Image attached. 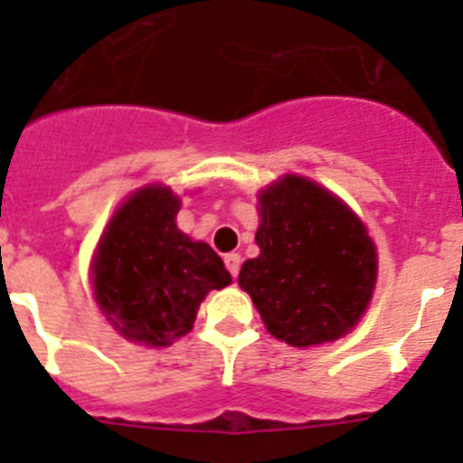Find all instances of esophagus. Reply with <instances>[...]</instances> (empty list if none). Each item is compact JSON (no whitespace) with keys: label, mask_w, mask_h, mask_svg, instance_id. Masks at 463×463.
Masks as SVG:
<instances>
[{"label":"esophagus","mask_w":463,"mask_h":463,"mask_svg":"<svg viewBox=\"0 0 463 463\" xmlns=\"http://www.w3.org/2000/svg\"><path fill=\"white\" fill-rule=\"evenodd\" d=\"M224 267H227V271L232 273V276H239L241 271V255L239 252H229L227 257H224Z\"/></svg>","instance_id":"esophagus-1"}]
</instances>
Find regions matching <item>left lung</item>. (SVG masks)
I'll use <instances>...</instances> for the list:
<instances>
[{
	"mask_svg": "<svg viewBox=\"0 0 463 463\" xmlns=\"http://www.w3.org/2000/svg\"><path fill=\"white\" fill-rule=\"evenodd\" d=\"M257 199L260 257L241 267L239 285L269 334L294 347L345 336L378 278V252L364 222L304 175H282Z\"/></svg>",
	"mask_w": 463,
	"mask_h": 463,
	"instance_id": "left-lung-1",
	"label": "left lung"
}]
</instances>
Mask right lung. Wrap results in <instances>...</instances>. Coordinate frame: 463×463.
Here are the masks:
<instances>
[{
	"label": "right lung",
	"mask_w": 463,
	"mask_h": 463,
	"mask_svg": "<svg viewBox=\"0 0 463 463\" xmlns=\"http://www.w3.org/2000/svg\"><path fill=\"white\" fill-rule=\"evenodd\" d=\"M181 196L166 185L134 192L110 218L92 260L94 301L127 341L166 347L192 329L211 289L232 282L203 241L175 227Z\"/></svg>",
	"instance_id": "add662e5"
}]
</instances>
